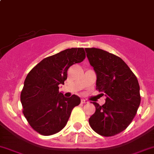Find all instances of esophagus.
<instances>
[{
    "mask_svg": "<svg viewBox=\"0 0 154 154\" xmlns=\"http://www.w3.org/2000/svg\"><path fill=\"white\" fill-rule=\"evenodd\" d=\"M88 101H86V99H81V103L82 104H86V103H87Z\"/></svg>",
    "mask_w": 154,
    "mask_h": 154,
    "instance_id": "esophagus-1",
    "label": "esophagus"
}]
</instances>
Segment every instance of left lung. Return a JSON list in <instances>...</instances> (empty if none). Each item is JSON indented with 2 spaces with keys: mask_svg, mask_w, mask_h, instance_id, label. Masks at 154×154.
Wrapping results in <instances>:
<instances>
[{
  "mask_svg": "<svg viewBox=\"0 0 154 154\" xmlns=\"http://www.w3.org/2000/svg\"><path fill=\"white\" fill-rule=\"evenodd\" d=\"M85 50L96 74V89L106 96L102 106L92 102L95 112L89 125L99 135L113 136L125 130L136 114L141 103L138 79L118 56L101 49Z\"/></svg>",
  "mask_w": 154,
  "mask_h": 154,
  "instance_id": "left-lung-1",
  "label": "left lung"
}]
</instances>
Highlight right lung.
I'll return each instance as SVG.
<instances>
[{"label":"right lung","instance_id":"obj_1","mask_svg":"<svg viewBox=\"0 0 154 154\" xmlns=\"http://www.w3.org/2000/svg\"><path fill=\"white\" fill-rule=\"evenodd\" d=\"M83 48L67 49L43 59L27 75L21 92L23 114L30 126L43 135L60 132L71 111L80 103V97L65 98L59 92L67 71L72 65L83 62Z\"/></svg>","mask_w":154,"mask_h":154}]
</instances>
